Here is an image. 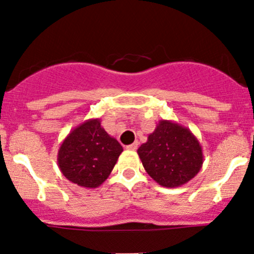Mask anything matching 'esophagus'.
Returning <instances> with one entry per match:
<instances>
[{"instance_id":"34e87169","label":"esophagus","mask_w":254,"mask_h":254,"mask_svg":"<svg viewBox=\"0 0 254 254\" xmlns=\"http://www.w3.org/2000/svg\"><path fill=\"white\" fill-rule=\"evenodd\" d=\"M137 147H138V143L137 142H134V143H131V145L127 146V149H129V151H136V149H137Z\"/></svg>"}]
</instances>
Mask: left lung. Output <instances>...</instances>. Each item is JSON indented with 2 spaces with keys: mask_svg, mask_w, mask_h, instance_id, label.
Wrapping results in <instances>:
<instances>
[{
  "mask_svg": "<svg viewBox=\"0 0 254 254\" xmlns=\"http://www.w3.org/2000/svg\"><path fill=\"white\" fill-rule=\"evenodd\" d=\"M137 154L147 174L163 188L185 185L203 164V151L196 136L172 120H159Z\"/></svg>",
  "mask_w": 254,
  "mask_h": 254,
  "instance_id": "obj_1",
  "label": "left lung"
}]
</instances>
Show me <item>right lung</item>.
I'll use <instances>...</instances> for the list:
<instances>
[{"mask_svg": "<svg viewBox=\"0 0 254 254\" xmlns=\"http://www.w3.org/2000/svg\"><path fill=\"white\" fill-rule=\"evenodd\" d=\"M122 152L120 143L107 134L100 119H87L64 138L57 162L69 181L96 189L107 180Z\"/></svg>", "mask_w": 254, "mask_h": 254, "instance_id": "obj_1", "label": "right lung"}]
</instances>
